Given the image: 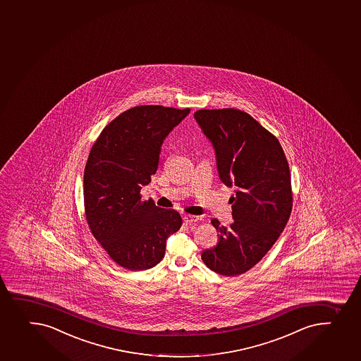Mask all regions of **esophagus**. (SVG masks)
<instances>
[{
  "label": "esophagus",
  "mask_w": 361,
  "mask_h": 361,
  "mask_svg": "<svg viewBox=\"0 0 361 361\" xmlns=\"http://www.w3.org/2000/svg\"><path fill=\"white\" fill-rule=\"evenodd\" d=\"M183 221L188 224V225H192V224H195L199 221V216H183Z\"/></svg>",
  "instance_id": "1"
}]
</instances>
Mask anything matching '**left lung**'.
Instances as JSON below:
<instances>
[{
  "label": "left lung",
  "mask_w": 361,
  "mask_h": 361,
  "mask_svg": "<svg viewBox=\"0 0 361 361\" xmlns=\"http://www.w3.org/2000/svg\"><path fill=\"white\" fill-rule=\"evenodd\" d=\"M194 118L212 143L221 183L235 193L230 197L233 223L211 221L219 242L201 258L219 275H242L271 249L289 220V164L279 140L246 112L204 109Z\"/></svg>",
  "instance_id": "obj_1"
}]
</instances>
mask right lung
Listing matches in <instances>:
<instances>
[{"label": "right lung", "instance_id": "add662e5", "mask_svg": "<svg viewBox=\"0 0 361 361\" xmlns=\"http://www.w3.org/2000/svg\"><path fill=\"white\" fill-rule=\"evenodd\" d=\"M160 105L129 109L103 129L84 171L86 220L117 264L131 271L152 268L166 242L183 225L174 209L141 201L159 167L164 138L190 114Z\"/></svg>", "mask_w": 361, "mask_h": 361}]
</instances>
